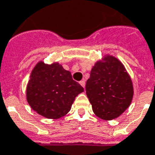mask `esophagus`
<instances>
[{
  "instance_id": "obj_1",
  "label": "esophagus",
  "mask_w": 155,
  "mask_h": 155,
  "mask_svg": "<svg viewBox=\"0 0 155 155\" xmlns=\"http://www.w3.org/2000/svg\"><path fill=\"white\" fill-rule=\"evenodd\" d=\"M79 83L81 84V86L83 87H85V81H84V80H82V81H80Z\"/></svg>"
}]
</instances>
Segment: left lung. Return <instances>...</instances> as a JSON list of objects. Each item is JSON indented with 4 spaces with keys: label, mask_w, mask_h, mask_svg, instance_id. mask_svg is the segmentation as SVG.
<instances>
[{
    "label": "left lung",
    "mask_w": 155,
    "mask_h": 155,
    "mask_svg": "<svg viewBox=\"0 0 155 155\" xmlns=\"http://www.w3.org/2000/svg\"><path fill=\"white\" fill-rule=\"evenodd\" d=\"M86 93L93 113L104 120L118 118L131 104L134 88L124 66L113 56L97 62L90 72Z\"/></svg>",
    "instance_id": "left-lung-1"
}]
</instances>
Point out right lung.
<instances>
[{
  "instance_id": "add662e5",
  "label": "right lung",
  "mask_w": 155,
  "mask_h": 155,
  "mask_svg": "<svg viewBox=\"0 0 155 155\" xmlns=\"http://www.w3.org/2000/svg\"><path fill=\"white\" fill-rule=\"evenodd\" d=\"M27 100L31 107L43 117L57 119L68 113L75 97L84 89L72 74L58 62H39L31 73Z\"/></svg>"
}]
</instances>
